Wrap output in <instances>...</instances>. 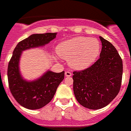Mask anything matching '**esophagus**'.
Instances as JSON below:
<instances>
[{"label": "esophagus", "mask_w": 131, "mask_h": 131, "mask_svg": "<svg viewBox=\"0 0 131 131\" xmlns=\"http://www.w3.org/2000/svg\"><path fill=\"white\" fill-rule=\"evenodd\" d=\"M65 75H66V77H70V76L72 75V73H70V71H66Z\"/></svg>", "instance_id": "1"}]
</instances>
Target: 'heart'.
Segmentation results:
<instances>
[{
	"mask_svg": "<svg viewBox=\"0 0 131 131\" xmlns=\"http://www.w3.org/2000/svg\"><path fill=\"white\" fill-rule=\"evenodd\" d=\"M100 51V43L95 39L77 37L58 44L57 53L61 58L70 61L75 69H85L95 61Z\"/></svg>",
	"mask_w": 131,
	"mask_h": 131,
	"instance_id": "heart-1",
	"label": "heart"
}]
</instances>
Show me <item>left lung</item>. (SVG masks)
I'll use <instances>...</instances> for the list:
<instances>
[{
    "instance_id": "left-lung-1",
    "label": "left lung",
    "mask_w": 131,
    "mask_h": 131,
    "mask_svg": "<svg viewBox=\"0 0 131 131\" xmlns=\"http://www.w3.org/2000/svg\"><path fill=\"white\" fill-rule=\"evenodd\" d=\"M102 41L100 58L85 70L73 72V92L85 108L99 109L107 106L119 92L123 62L117 50L108 41Z\"/></svg>"
}]
</instances>
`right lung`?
Wrapping results in <instances>:
<instances>
[{"label":"right lung","instance_id":"obj_1","mask_svg":"<svg viewBox=\"0 0 131 131\" xmlns=\"http://www.w3.org/2000/svg\"><path fill=\"white\" fill-rule=\"evenodd\" d=\"M57 33L31 34L19 41L15 48L8 67L9 88L14 98L23 107L38 109L49 104L55 94L57 88L64 79L65 72L48 71L41 78L33 82L22 78L18 65L20 55L26 49L43 46L56 37Z\"/></svg>","mask_w":131,"mask_h":131}]
</instances>
